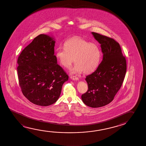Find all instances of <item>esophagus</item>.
I'll return each instance as SVG.
<instances>
[{"mask_svg": "<svg viewBox=\"0 0 146 146\" xmlns=\"http://www.w3.org/2000/svg\"><path fill=\"white\" fill-rule=\"evenodd\" d=\"M70 79L72 80H74V81H78L79 80V78L78 77H74V76H72L70 77Z\"/></svg>", "mask_w": 146, "mask_h": 146, "instance_id": "34e87169", "label": "esophagus"}]
</instances>
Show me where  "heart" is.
Here are the masks:
<instances>
[{
	"label": "heart",
	"mask_w": 146,
	"mask_h": 146,
	"mask_svg": "<svg viewBox=\"0 0 146 146\" xmlns=\"http://www.w3.org/2000/svg\"><path fill=\"white\" fill-rule=\"evenodd\" d=\"M64 48H58L55 56L62 66L68 68L74 60L75 64L70 69L72 74H89L98 66L101 52L99 46L80 37H73L64 43Z\"/></svg>",
	"instance_id": "heart-1"
}]
</instances>
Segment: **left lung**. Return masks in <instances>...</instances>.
I'll list each match as a JSON object with an SVG mask.
<instances>
[{"instance_id":"obj_1","label":"left lung","mask_w":146,"mask_h":146,"mask_svg":"<svg viewBox=\"0 0 146 146\" xmlns=\"http://www.w3.org/2000/svg\"><path fill=\"white\" fill-rule=\"evenodd\" d=\"M92 34L101 44L103 57L97 69L86 77L88 89L81 98L87 106L98 108L113 101L124 81L127 65L118 42L96 33Z\"/></svg>"}]
</instances>
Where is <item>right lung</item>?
I'll list each match as a JSON object with an SVG mask.
<instances>
[{"instance_id": "1", "label": "right lung", "mask_w": 146, "mask_h": 146, "mask_svg": "<svg viewBox=\"0 0 146 146\" xmlns=\"http://www.w3.org/2000/svg\"><path fill=\"white\" fill-rule=\"evenodd\" d=\"M55 40L40 34L18 58V76L22 94L33 104L47 106L56 102L68 76L57 64Z\"/></svg>"}]
</instances>
